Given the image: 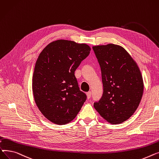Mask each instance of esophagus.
Here are the masks:
<instances>
[{"label": "esophagus", "mask_w": 159, "mask_h": 159, "mask_svg": "<svg viewBox=\"0 0 159 159\" xmlns=\"http://www.w3.org/2000/svg\"><path fill=\"white\" fill-rule=\"evenodd\" d=\"M91 95H92V92H88L87 93V98H88V99L90 98Z\"/></svg>", "instance_id": "obj_1"}]
</instances>
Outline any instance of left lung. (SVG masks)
<instances>
[{
	"label": "left lung",
	"mask_w": 159,
	"mask_h": 159,
	"mask_svg": "<svg viewBox=\"0 0 159 159\" xmlns=\"http://www.w3.org/2000/svg\"><path fill=\"white\" fill-rule=\"evenodd\" d=\"M101 70L103 94L94 107L113 125L124 122L137 110L143 94V81L136 63L122 47L92 48Z\"/></svg>",
	"instance_id": "8db88e82"
}]
</instances>
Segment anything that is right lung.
Returning <instances> with one entry per match:
<instances>
[{
    "instance_id": "right-lung-1",
    "label": "right lung",
    "mask_w": 159,
    "mask_h": 159,
    "mask_svg": "<svg viewBox=\"0 0 159 159\" xmlns=\"http://www.w3.org/2000/svg\"><path fill=\"white\" fill-rule=\"evenodd\" d=\"M85 43L58 40L47 45L36 62L33 92L42 114L57 125L76 117L87 99L74 72L90 54Z\"/></svg>"
}]
</instances>
